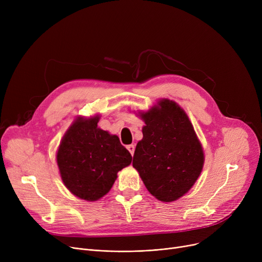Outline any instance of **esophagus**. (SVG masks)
Segmentation results:
<instances>
[{
    "instance_id": "obj_1",
    "label": "esophagus",
    "mask_w": 262,
    "mask_h": 262,
    "mask_svg": "<svg viewBox=\"0 0 262 262\" xmlns=\"http://www.w3.org/2000/svg\"><path fill=\"white\" fill-rule=\"evenodd\" d=\"M127 149L129 150V153L132 154V156H134V153H135V145H134V144L127 145Z\"/></svg>"
}]
</instances>
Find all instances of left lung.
Here are the masks:
<instances>
[{"label":"left lung","mask_w":262,"mask_h":262,"mask_svg":"<svg viewBox=\"0 0 262 262\" xmlns=\"http://www.w3.org/2000/svg\"><path fill=\"white\" fill-rule=\"evenodd\" d=\"M138 116L145 125L133 167L157 200L170 203L181 199L196 183L205 161L193 125L185 110L169 99L159 100Z\"/></svg>","instance_id":"obj_1"}]
</instances>
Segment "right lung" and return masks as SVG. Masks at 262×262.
Masks as SVG:
<instances>
[{
	"label": "right lung",
	"mask_w": 262,
	"mask_h": 262,
	"mask_svg": "<svg viewBox=\"0 0 262 262\" xmlns=\"http://www.w3.org/2000/svg\"><path fill=\"white\" fill-rule=\"evenodd\" d=\"M101 116L77 117L63 135L56 153L61 181L75 196L95 202L106 195L118 172L132 155L117 135L98 126Z\"/></svg>",
	"instance_id": "obj_1"
}]
</instances>
